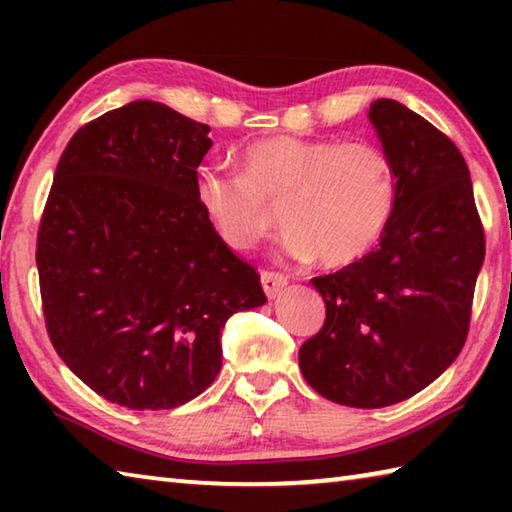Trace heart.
Segmentation results:
<instances>
[{
    "label": "heart",
    "mask_w": 512,
    "mask_h": 512,
    "mask_svg": "<svg viewBox=\"0 0 512 512\" xmlns=\"http://www.w3.org/2000/svg\"><path fill=\"white\" fill-rule=\"evenodd\" d=\"M305 210L309 223L305 235L314 241L311 219L323 216V221H339L343 241L348 246L361 248L375 235L381 216V187L366 171L343 164L341 171L329 173L314 192L307 196Z\"/></svg>",
    "instance_id": "heart-1"
}]
</instances>
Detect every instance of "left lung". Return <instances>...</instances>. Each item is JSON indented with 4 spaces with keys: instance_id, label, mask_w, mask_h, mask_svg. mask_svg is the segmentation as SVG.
<instances>
[{
    "instance_id": "obj_1",
    "label": "left lung",
    "mask_w": 512,
    "mask_h": 512,
    "mask_svg": "<svg viewBox=\"0 0 512 512\" xmlns=\"http://www.w3.org/2000/svg\"><path fill=\"white\" fill-rule=\"evenodd\" d=\"M207 135L160 101L106 112L69 140L40 221L49 339L94 393L135 411L201 395L225 320L266 302L201 203Z\"/></svg>"
}]
</instances>
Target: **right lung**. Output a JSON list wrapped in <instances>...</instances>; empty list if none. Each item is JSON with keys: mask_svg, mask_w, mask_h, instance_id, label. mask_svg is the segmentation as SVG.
<instances>
[{"mask_svg": "<svg viewBox=\"0 0 512 512\" xmlns=\"http://www.w3.org/2000/svg\"><path fill=\"white\" fill-rule=\"evenodd\" d=\"M368 121L395 180L391 214L375 250L314 280L327 316L298 354L316 393L354 409L409 400L452 366L485 257L454 142L393 99L372 103Z\"/></svg>", "mask_w": 512, "mask_h": 512, "instance_id": "add662e5", "label": "right lung"}]
</instances>
